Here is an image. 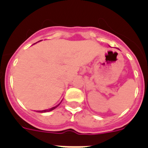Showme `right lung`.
Listing matches in <instances>:
<instances>
[{"mask_svg":"<svg viewBox=\"0 0 148 148\" xmlns=\"http://www.w3.org/2000/svg\"><path fill=\"white\" fill-rule=\"evenodd\" d=\"M61 103V102H60ZM60 104H58V106H54V107H53V108H49V109H46V110H37V111H38V112H40V113H45V112H49V111H51V110H54V109H55L57 107H58V106H60Z\"/></svg>","mask_w":148,"mask_h":148,"instance_id":"right-lung-1","label":"right lung"}]
</instances>
